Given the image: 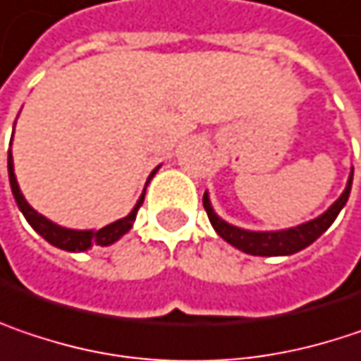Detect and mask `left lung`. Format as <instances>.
<instances>
[{
    "instance_id": "left-lung-1",
    "label": "left lung",
    "mask_w": 361,
    "mask_h": 361,
    "mask_svg": "<svg viewBox=\"0 0 361 361\" xmlns=\"http://www.w3.org/2000/svg\"><path fill=\"white\" fill-rule=\"evenodd\" d=\"M351 181H353V167L349 171V178H347L341 196L324 213L318 214L316 219L302 223V225L277 229V231H252V229H244V227L227 223L225 219H221L219 214L214 213L209 192H204L202 204L207 209L213 229L227 244H231V246L246 252V254H252V256H291V254H295V252L314 244L333 225L337 214L341 213L343 207L347 204V198H349V192H351Z\"/></svg>"
}]
</instances>
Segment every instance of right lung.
Returning <instances> with one entry per match:
<instances>
[{"mask_svg": "<svg viewBox=\"0 0 361 361\" xmlns=\"http://www.w3.org/2000/svg\"><path fill=\"white\" fill-rule=\"evenodd\" d=\"M16 126V123H14ZM14 136V134H12ZM161 167V165H159ZM159 167H154L148 176V181L154 178V173L159 171ZM8 176H10V185H12V194H14V200H16L20 213L24 214V219L28 221V225L43 238L47 240L51 246L59 247V250H66V252H86L92 246H111L117 240H121L134 225L136 221V213L140 209V204L145 202V192H147V185L138 198V202L134 204V209L128 213V216L123 219H117L114 223L101 227V229H70V227H61L57 223H53L51 219H47L45 214L37 213L24 198L20 185H18L16 173H14V159H12V148L8 150Z\"/></svg>", "mask_w": 361, "mask_h": 361, "instance_id": "right-lung-1", "label": "right lung"}]
</instances>
